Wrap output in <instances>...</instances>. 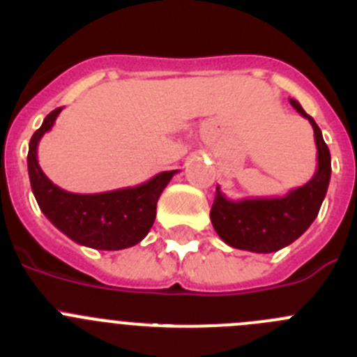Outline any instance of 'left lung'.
I'll return each instance as SVG.
<instances>
[{
  "label": "left lung",
  "instance_id": "1",
  "mask_svg": "<svg viewBox=\"0 0 357 357\" xmlns=\"http://www.w3.org/2000/svg\"><path fill=\"white\" fill-rule=\"evenodd\" d=\"M290 105L311 122L314 131L318 149L314 176L301 188L290 190L285 197L275 199L231 200L226 199L218 186L211 208V221L215 233L229 247L269 254L290 245L312 225L325 200L332 176L330 150L314 119L305 114L297 100L290 98Z\"/></svg>",
  "mask_w": 357,
  "mask_h": 357
}]
</instances>
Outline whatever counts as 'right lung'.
Masks as SVG:
<instances>
[{
	"instance_id": "obj_1",
	"label": "right lung",
	"mask_w": 357,
	"mask_h": 357,
	"mask_svg": "<svg viewBox=\"0 0 357 357\" xmlns=\"http://www.w3.org/2000/svg\"><path fill=\"white\" fill-rule=\"evenodd\" d=\"M62 112L55 109L29 143L27 169L31 188L43 214L79 245L96 250H122L149 235L160 193L178 171H164L146 183L102 193H72L56 186L38 162V145Z\"/></svg>"
}]
</instances>
